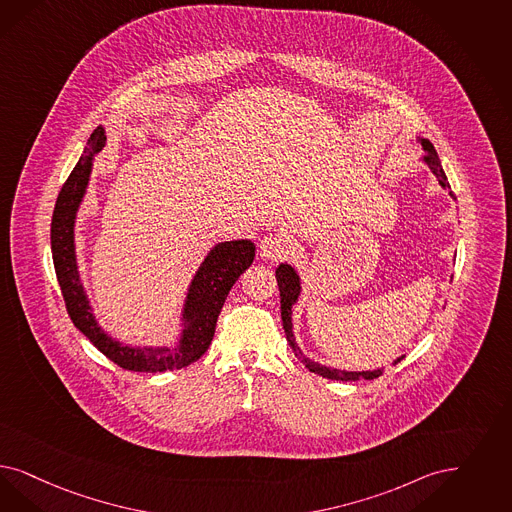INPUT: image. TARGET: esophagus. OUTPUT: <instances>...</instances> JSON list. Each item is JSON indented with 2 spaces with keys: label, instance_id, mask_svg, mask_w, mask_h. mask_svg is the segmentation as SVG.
Segmentation results:
<instances>
[{
  "label": "esophagus",
  "instance_id": "34e87169",
  "mask_svg": "<svg viewBox=\"0 0 512 512\" xmlns=\"http://www.w3.org/2000/svg\"><path fill=\"white\" fill-rule=\"evenodd\" d=\"M291 251H293L291 238L285 236V234H280V232L278 234H266L265 238L261 240V255L265 259L276 261V259L287 257Z\"/></svg>",
  "mask_w": 512,
  "mask_h": 512
}]
</instances>
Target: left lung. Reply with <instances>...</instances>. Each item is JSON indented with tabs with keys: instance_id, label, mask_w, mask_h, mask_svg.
<instances>
[{
	"instance_id": "1",
	"label": "left lung",
	"mask_w": 512,
	"mask_h": 512,
	"mask_svg": "<svg viewBox=\"0 0 512 512\" xmlns=\"http://www.w3.org/2000/svg\"><path fill=\"white\" fill-rule=\"evenodd\" d=\"M418 141L422 143L423 151V162L429 166V170L437 176L439 183H441L442 189H450V183L446 179V174L442 170L441 160L439 155L433 147V143L425 138H418ZM452 194V191H450ZM276 280H278V287H280V302H282V321L283 329H285V336H287V342L291 346V350L295 353V357L299 359L300 363L308 369L310 372H316L323 378H329V380H342V382H355V380H374L378 378L384 369H376V371H338V369H331V367H325V365H319L316 361H312L310 357H306L304 353L300 352L299 346H297V340L293 335V306L297 304V300L300 297V278L297 274V270L287 263L276 268ZM405 355L397 357L393 361V365H397Z\"/></svg>"
}]
</instances>
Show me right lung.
Returning <instances> with one entry per match:
<instances>
[{
    "mask_svg": "<svg viewBox=\"0 0 512 512\" xmlns=\"http://www.w3.org/2000/svg\"><path fill=\"white\" fill-rule=\"evenodd\" d=\"M106 145V130L98 126L90 134L81 155L62 191L56 198L51 223V249L54 270L62 289L73 325L90 342L124 371L164 372L183 369L200 359L212 344L215 323L232 285L244 274L253 259L251 240H232L215 244L198 266L183 304V331L176 346H124L107 335L92 314L87 291L81 283L75 255V217L89 187L92 160Z\"/></svg>",
    "mask_w": 512,
    "mask_h": 512,
    "instance_id": "1",
    "label": "right lung"
}]
</instances>
